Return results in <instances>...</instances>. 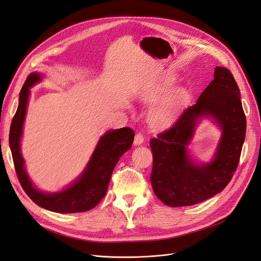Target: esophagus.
I'll return each instance as SVG.
<instances>
[{"mask_svg":"<svg viewBox=\"0 0 261 261\" xmlns=\"http://www.w3.org/2000/svg\"><path fill=\"white\" fill-rule=\"evenodd\" d=\"M144 142V137L142 136L141 133H138V134H136V138H134V141H133V144L136 146H138V145H141V144Z\"/></svg>","mask_w":261,"mask_h":261,"instance_id":"esophagus-1","label":"esophagus"}]
</instances>
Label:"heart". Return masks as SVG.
Returning <instances> with one entry per match:
<instances>
[{
  "instance_id": "obj_1",
  "label": "heart",
  "mask_w": 261,
  "mask_h": 261,
  "mask_svg": "<svg viewBox=\"0 0 261 261\" xmlns=\"http://www.w3.org/2000/svg\"><path fill=\"white\" fill-rule=\"evenodd\" d=\"M171 86V82H161L153 87L152 90L143 94L142 100L145 103L156 101L159 96L166 92ZM189 100L188 92L185 89H177L168 94L156 106H153L148 114V121L151 127L156 129H165L174 123L180 111L185 108Z\"/></svg>"
}]
</instances>
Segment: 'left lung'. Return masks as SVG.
I'll list each match as a JSON object with an SVG mask.
<instances>
[{"label": "left lung", "instance_id": "1", "mask_svg": "<svg viewBox=\"0 0 261 261\" xmlns=\"http://www.w3.org/2000/svg\"><path fill=\"white\" fill-rule=\"evenodd\" d=\"M203 118L213 120L222 136L211 161L197 163L188 146ZM245 132L239 87L228 69L216 66L214 80L197 103L186 109L172 128L150 141L155 195L168 206L178 207L200 203L223 191L238 168Z\"/></svg>", "mask_w": 261, "mask_h": 261}]
</instances>
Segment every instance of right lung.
Masks as SVG:
<instances>
[{
    "label": "right lung",
    "mask_w": 261,
    "mask_h": 261,
    "mask_svg": "<svg viewBox=\"0 0 261 261\" xmlns=\"http://www.w3.org/2000/svg\"><path fill=\"white\" fill-rule=\"evenodd\" d=\"M42 81L43 74L41 73L34 72L28 76L19 93L18 109L9 130V147L18 179L34 203L45 210L61 214L89 211L98 205L106 195L115 166L123 153L131 148L134 131L130 128L106 131L100 138L88 163L79 177L60 191H42L28 175L20 145L30 88Z\"/></svg>",
    "instance_id": "add662e5"
}]
</instances>
